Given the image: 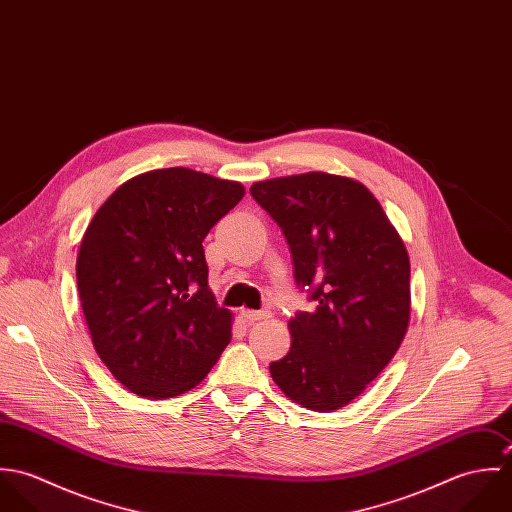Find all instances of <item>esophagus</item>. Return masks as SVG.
<instances>
[{
	"mask_svg": "<svg viewBox=\"0 0 512 512\" xmlns=\"http://www.w3.org/2000/svg\"><path fill=\"white\" fill-rule=\"evenodd\" d=\"M240 317H242V321H246L248 325H252V323H256V321H260V319H266L268 313L252 311V309H242V311H240Z\"/></svg>",
	"mask_w": 512,
	"mask_h": 512,
	"instance_id": "esophagus-1",
	"label": "esophagus"
}]
</instances>
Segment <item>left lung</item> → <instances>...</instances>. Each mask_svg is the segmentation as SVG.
I'll use <instances>...</instances> for the list:
<instances>
[{
    "mask_svg": "<svg viewBox=\"0 0 512 512\" xmlns=\"http://www.w3.org/2000/svg\"><path fill=\"white\" fill-rule=\"evenodd\" d=\"M282 228L297 288L315 301L295 313L290 353L270 372L282 392L315 412L359 394L396 355L410 321V258L363 183L311 171L250 187Z\"/></svg>",
    "mask_w": 512,
    "mask_h": 512,
    "instance_id": "1",
    "label": "left lung"
}]
</instances>
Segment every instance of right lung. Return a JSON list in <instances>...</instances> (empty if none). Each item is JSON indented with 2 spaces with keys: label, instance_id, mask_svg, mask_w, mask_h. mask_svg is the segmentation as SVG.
<instances>
[{
  "label": "right lung",
  "instance_id": "add662e5",
  "mask_svg": "<svg viewBox=\"0 0 512 512\" xmlns=\"http://www.w3.org/2000/svg\"><path fill=\"white\" fill-rule=\"evenodd\" d=\"M244 187L187 167L120 185L90 220L76 284L92 345L130 392L173 398L230 343L232 313L209 290L203 240Z\"/></svg>",
  "mask_w": 512,
  "mask_h": 512
}]
</instances>
